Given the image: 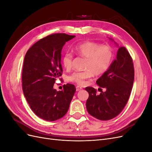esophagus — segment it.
Returning a JSON list of instances; mask_svg holds the SVG:
<instances>
[{"label":"esophagus","instance_id":"obj_1","mask_svg":"<svg viewBox=\"0 0 152 152\" xmlns=\"http://www.w3.org/2000/svg\"><path fill=\"white\" fill-rule=\"evenodd\" d=\"M82 89V88L81 87H80V86H76V91H81Z\"/></svg>","mask_w":152,"mask_h":152}]
</instances>
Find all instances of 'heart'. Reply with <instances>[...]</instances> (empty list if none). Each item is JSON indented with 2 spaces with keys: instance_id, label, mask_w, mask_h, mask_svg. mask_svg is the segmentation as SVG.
<instances>
[{
  "instance_id": "heart-1",
  "label": "heart",
  "mask_w": 152,
  "mask_h": 152,
  "mask_svg": "<svg viewBox=\"0 0 152 152\" xmlns=\"http://www.w3.org/2000/svg\"><path fill=\"white\" fill-rule=\"evenodd\" d=\"M74 52L79 56L86 58L83 72H77L69 77V80L79 85H84L86 81L94 75H102L108 70L113 58L112 48L108 45H100L93 41H85L74 45ZM73 55L70 53L64 54L63 65L66 69L72 66Z\"/></svg>"
}]
</instances>
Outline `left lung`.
<instances>
[{
    "label": "left lung",
    "mask_w": 152,
    "mask_h": 152,
    "mask_svg": "<svg viewBox=\"0 0 152 152\" xmlns=\"http://www.w3.org/2000/svg\"><path fill=\"white\" fill-rule=\"evenodd\" d=\"M134 79V65L131 55L125 47L119 48L116 59L96 81V84L106 91L97 94L93 87L85 89L89 93L86 102L87 112L101 121H108L117 116L129 98Z\"/></svg>",
    "instance_id": "obj_1"
}]
</instances>
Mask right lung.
<instances>
[{
	"label": "right lung",
	"mask_w": 152,
	"mask_h": 152,
	"mask_svg": "<svg viewBox=\"0 0 152 152\" xmlns=\"http://www.w3.org/2000/svg\"><path fill=\"white\" fill-rule=\"evenodd\" d=\"M75 37L66 34L49 35L35 43L25 54L23 91L32 111L46 121L65 116L75 93L73 84L64 85L62 91L53 88L55 81L62 75V48Z\"/></svg>",
	"instance_id": "right-lung-1"
}]
</instances>
